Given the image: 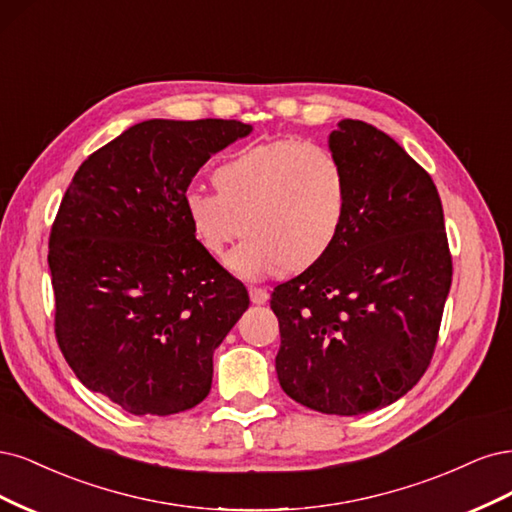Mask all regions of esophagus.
Segmentation results:
<instances>
[{"label": "esophagus", "mask_w": 512, "mask_h": 512, "mask_svg": "<svg viewBox=\"0 0 512 512\" xmlns=\"http://www.w3.org/2000/svg\"><path fill=\"white\" fill-rule=\"evenodd\" d=\"M249 295H251V302H253V304H257V306H261V304H266V302H268V291H266V289L251 287V289H249Z\"/></svg>", "instance_id": "34e87169"}]
</instances>
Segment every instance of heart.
Segmentation results:
<instances>
[{"label": "heart", "instance_id": "obj_1", "mask_svg": "<svg viewBox=\"0 0 512 512\" xmlns=\"http://www.w3.org/2000/svg\"><path fill=\"white\" fill-rule=\"evenodd\" d=\"M212 180L217 191L185 193L187 221L212 257L249 236L229 257V268L244 278L308 272L344 229L349 178L323 146L295 138L244 146L214 168Z\"/></svg>", "mask_w": 512, "mask_h": 512}]
</instances>
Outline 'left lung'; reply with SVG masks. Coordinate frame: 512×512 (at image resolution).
Instances as JSON below:
<instances>
[{"instance_id":"obj_1","label":"left lung","mask_w":512,"mask_h":512,"mask_svg":"<svg viewBox=\"0 0 512 512\" xmlns=\"http://www.w3.org/2000/svg\"><path fill=\"white\" fill-rule=\"evenodd\" d=\"M329 151L349 178L342 234L319 266L272 293L278 383L325 415L400 400L430 366L453 263L432 176L364 121L344 119Z\"/></svg>"}]
</instances>
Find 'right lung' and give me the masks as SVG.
<instances>
[{
  "label": "right lung",
  "instance_id": "1",
  "mask_svg": "<svg viewBox=\"0 0 512 512\" xmlns=\"http://www.w3.org/2000/svg\"><path fill=\"white\" fill-rule=\"evenodd\" d=\"M251 131L142 121L82 163L63 195L48 240L59 349L82 385L131 415L200 404L214 349L249 308L246 287L195 240L185 193Z\"/></svg>",
  "mask_w": 512,
  "mask_h": 512
}]
</instances>
